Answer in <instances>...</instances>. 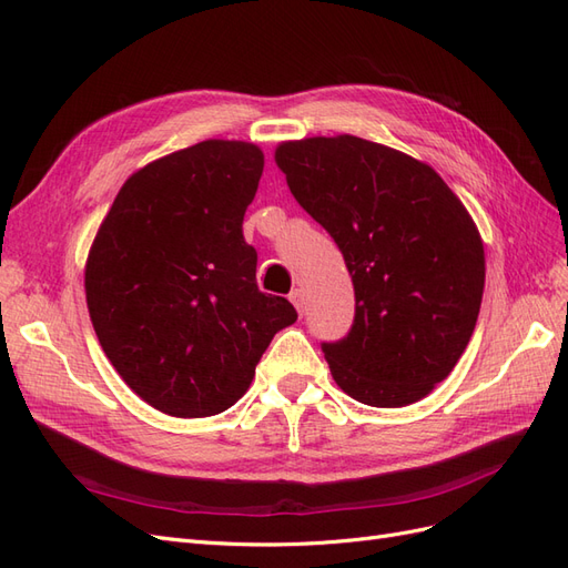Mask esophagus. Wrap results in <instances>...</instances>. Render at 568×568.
<instances>
[{"label": "esophagus", "mask_w": 568, "mask_h": 568, "mask_svg": "<svg viewBox=\"0 0 568 568\" xmlns=\"http://www.w3.org/2000/svg\"><path fill=\"white\" fill-rule=\"evenodd\" d=\"M288 301L296 305V311H298V313H303V307H305V298H303V291H301V288H294V291H291V294H288Z\"/></svg>", "instance_id": "esophagus-1"}]
</instances>
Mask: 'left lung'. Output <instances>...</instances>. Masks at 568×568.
Here are the masks:
<instances>
[{"instance_id":"1","label":"left lung","mask_w":568,"mask_h":568,"mask_svg":"<svg viewBox=\"0 0 568 568\" xmlns=\"http://www.w3.org/2000/svg\"><path fill=\"white\" fill-rule=\"evenodd\" d=\"M274 161L353 277L351 332L322 343L334 382L372 407L422 400L478 320L486 255L471 215L432 165L353 134L282 142Z\"/></svg>"}]
</instances>
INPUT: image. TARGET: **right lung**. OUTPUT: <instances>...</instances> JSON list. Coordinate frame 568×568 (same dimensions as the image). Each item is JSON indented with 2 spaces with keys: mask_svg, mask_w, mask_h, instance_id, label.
Returning <instances> with one entry per match:
<instances>
[{
  "mask_svg": "<svg viewBox=\"0 0 568 568\" xmlns=\"http://www.w3.org/2000/svg\"><path fill=\"white\" fill-rule=\"evenodd\" d=\"M248 142L205 140L136 170L94 236L84 294L123 382L170 417H211L248 390L272 336L296 322L255 284L244 213L263 175Z\"/></svg>",
  "mask_w": 568,
  "mask_h": 568,
  "instance_id": "1",
  "label": "right lung"
}]
</instances>
